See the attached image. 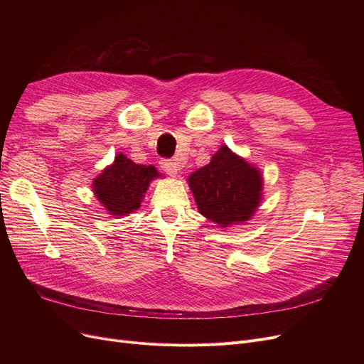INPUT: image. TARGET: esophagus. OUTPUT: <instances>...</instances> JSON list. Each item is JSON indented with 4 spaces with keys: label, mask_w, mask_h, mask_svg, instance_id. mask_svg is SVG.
Returning a JSON list of instances; mask_svg holds the SVG:
<instances>
[{
    "label": "esophagus",
    "mask_w": 364,
    "mask_h": 364,
    "mask_svg": "<svg viewBox=\"0 0 364 364\" xmlns=\"http://www.w3.org/2000/svg\"><path fill=\"white\" fill-rule=\"evenodd\" d=\"M161 168L166 172V174L176 176V174H178V171H180V162L178 161L164 159V161H161Z\"/></svg>",
    "instance_id": "esophagus-1"
}]
</instances>
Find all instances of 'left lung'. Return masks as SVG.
Listing matches in <instances>:
<instances>
[{
    "mask_svg": "<svg viewBox=\"0 0 364 364\" xmlns=\"http://www.w3.org/2000/svg\"><path fill=\"white\" fill-rule=\"evenodd\" d=\"M199 214L221 228L245 224L258 211L264 177L258 166L223 144L209 161L187 177Z\"/></svg>",
    "mask_w": 364,
    "mask_h": 364,
    "instance_id": "left-lung-1",
    "label": "left lung"
}]
</instances>
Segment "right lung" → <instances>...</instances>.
<instances>
[{
	"instance_id": "right-lung-1",
	"label": "right lung",
	"mask_w": 364,
	"mask_h": 364,
	"mask_svg": "<svg viewBox=\"0 0 364 364\" xmlns=\"http://www.w3.org/2000/svg\"><path fill=\"white\" fill-rule=\"evenodd\" d=\"M164 177L153 165H140L118 153L92 180V192L109 215L122 218L141 206L144 195L153 180Z\"/></svg>"
}]
</instances>
